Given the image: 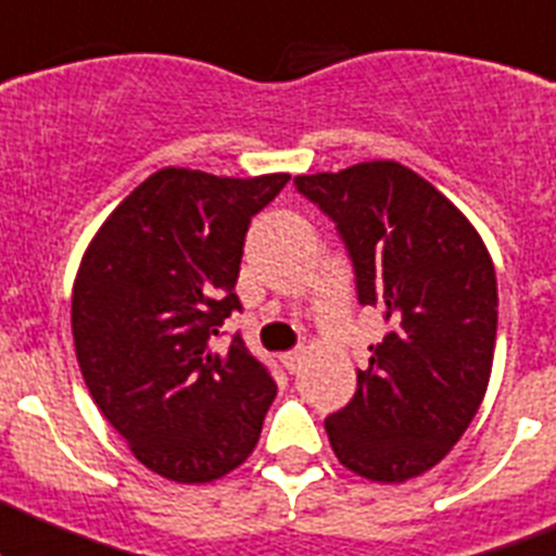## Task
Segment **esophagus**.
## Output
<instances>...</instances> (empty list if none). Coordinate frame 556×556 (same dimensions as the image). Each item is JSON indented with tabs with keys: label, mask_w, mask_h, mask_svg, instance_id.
<instances>
[{
	"label": "esophagus",
	"mask_w": 556,
	"mask_h": 556,
	"mask_svg": "<svg viewBox=\"0 0 556 556\" xmlns=\"http://www.w3.org/2000/svg\"><path fill=\"white\" fill-rule=\"evenodd\" d=\"M288 371H299L301 364H304V350H288V353L279 355Z\"/></svg>",
	"instance_id": "1"
}]
</instances>
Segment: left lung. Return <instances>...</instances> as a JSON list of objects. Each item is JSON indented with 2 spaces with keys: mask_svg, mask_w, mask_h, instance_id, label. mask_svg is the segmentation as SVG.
<instances>
[{
  "mask_svg": "<svg viewBox=\"0 0 556 556\" xmlns=\"http://www.w3.org/2000/svg\"><path fill=\"white\" fill-rule=\"evenodd\" d=\"M337 223L361 304L391 331L369 344L348 407L326 418L337 459L355 476L404 483L459 443L486 393L497 339V277L470 219L427 179L393 163L295 176Z\"/></svg>",
  "mask_w": 556,
  "mask_h": 556,
  "instance_id": "left-lung-1",
  "label": "left lung"
}]
</instances>
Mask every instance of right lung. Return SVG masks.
Listing matches in <instances>:
<instances>
[{"label": "right lung", "instance_id": "1", "mask_svg": "<svg viewBox=\"0 0 556 556\" xmlns=\"http://www.w3.org/2000/svg\"><path fill=\"white\" fill-rule=\"evenodd\" d=\"M288 174L230 179L163 168L135 187L86 247L73 285L80 375L135 459L176 483H208L247 462L277 382L236 333L250 219Z\"/></svg>", "mask_w": 556, "mask_h": 556}]
</instances>
